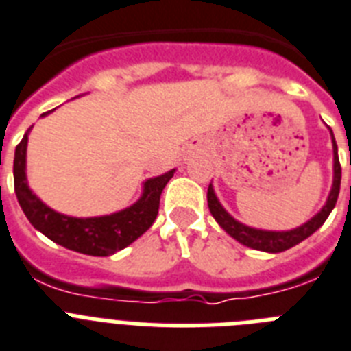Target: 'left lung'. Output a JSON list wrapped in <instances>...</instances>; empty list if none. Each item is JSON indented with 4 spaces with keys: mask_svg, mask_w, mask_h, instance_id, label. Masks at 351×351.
<instances>
[{
    "mask_svg": "<svg viewBox=\"0 0 351 351\" xmlns=\"http://www.w3.org/2000/svg\"><path fill=\"white\" fill-rule=\"evenodd\" d=\"M330 135H332L333 146L332 189H330V195L328 198H326V204L323 205V209L319 210L317 215L312 216L308 221H304L303 225H299V227L290 230H265L256 229V227H249V225L241 223V221H238L236 218H232V216L223 209V205L220 204L218 196H216L215 187L210 184L209 189H207V204H209V210L210 215H213V218H215L221 229H223L229 236H232L236 241H240L245 247H250V249L254 250H263V252H270V254L292 249L294 245L306 240L308 236L314 234L315 230L326 221V218L330 216L333 207H335L339 189H341V164H339L337 144H335V136H333L332 130H330Z\"/></svg>",
    "mask_w": 351,
    "mask_h": 351,
    "instance_id": "8db88e82",
    "label": "left lung"
}]
</instances>
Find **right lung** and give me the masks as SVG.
<instances>
[{"label": "right lung", "mask_w": 351, "mask_h": 351, "mask_svg": "<svg viewBox=\"0 0 351 351\" xmlns=\"http://www.w3.org/2000/svg\"><path fill=\"white\" fill-rule=\"evenodd\" d=\"M53 111V110H52ZM50 111L43 113L47 117ZM23 136L14 153V189L21 205L23 213L34 229L61 245L64 249L75 250L88 256H111L126 249L136 238H141L149 229L156 215L160 195L167 182L173 178L176 169H171L160 176H153L144 182L141 198L126 209L117 210L113 215L92 216V218H75L61 215L41 202L28 187L27 182V144L28 133Z\"/></svg>", "instance_id": "1"}]
</instances>
